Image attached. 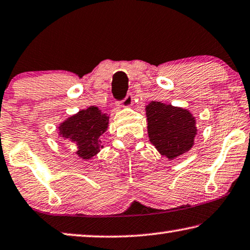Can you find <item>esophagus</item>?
Listing matches in <instances>:
<instances>
[{"mask_svg": "<svg viewBox=\"0 0 250 250\" xmlns=\"http://www.w3.org/2000/svg\"><path fill=\"white\" fill-rule=\"evenodd\" d=\"M132 102H133L132 96H131V94H128V96L125 98V100L122 101V104H121L122 108H131V105L133 104Z\"/></svg>", "mask_w": 250, "mask_h": 250, "instance_id": "esophagus-1", "label": "esophagus"}]
</instances>
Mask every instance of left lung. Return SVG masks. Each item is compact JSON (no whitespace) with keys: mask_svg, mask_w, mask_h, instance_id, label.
I'll list each match as a JSON object with an SVG mask.
<instances>
[{"mask_svg":"<svg viewBox=\"0 0 250 250\" xmlns=\"http://www.w3.org/2000/svg\"><path fill=\"white\" fill-rule=\"evenodd\" d=\"M146 116L150 142L168 160L182 156L195 145L196 118L189 110L151 101L146 105Z\"/></svg>","mask_w":250,"mask_h":250,"instance_id":"left-lung-1","label":"left lung"}]
</instances>
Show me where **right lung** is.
Returning <instances> with one entry per match:
<instances>
[{
	"label": "right lung",
	"mask_w": 250,
	"mask_h": 250,
	"mask_svg": "<svg viewBox=\"0 0 250 250\" xmlns=\"http://www.w3.org/2000/svg\"><path fill=\"white\" fill-rule=\"evenodd\" d=\"M109 116L98 106L80 110L58 125L59 137L68 139L77 146L74 154L90 160L104 148L101 136L109 128Z\"/></svg>",
	"instance_id": "1"
}]
</instances>
